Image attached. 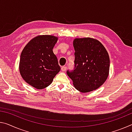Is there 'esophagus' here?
Segmentation results:
<instances>
[{
  "label": "esophagus",
  "mask_w": 132,
  "mask_h": 132,
  "mask_svg": "<svg viewBox=\"0 0 132 132\" xmlns=\"http://www.w3.org/2000/svg\"><path fill=\"white\" fill-rule=\"evenodd\" d=\"M67 69V67L66 66H62L61 68V70L63 71V72H64V71H65Z\"/></svg>",
  "instance_id": "34e87169"
}]
</instances>
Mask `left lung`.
<instances>
[{"label":"left lung","instance_id":"8db88e82","mask_svg":"<svg viewBox=\"0 0 132 132\" xmlns=\"http://www.w3.org/2000/svg\"><path fill=\"white\" fill-rule=\"evenodd\" d=\"M74 69L67 70L74 86L83 93L89 92L102 85L107 79L110 59L103 45L90 37L75 39Z\"/></svg>","mask_w":132,"mask_h":132}]
</instances>
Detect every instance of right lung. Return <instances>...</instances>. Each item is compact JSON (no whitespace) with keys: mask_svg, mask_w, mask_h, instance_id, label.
I'll list each match as a JSON object with an SVG mask.
<instances>
[{"mask_svg":"<svg viewBox=\"0 0 132 132\" xmlns=\"http://www.w3.org/2000/svg\"><path fill=\"white\" fill-rule=\"evenodd\" d=\"M57 41V37L51 35L36 36L27 44L21 53V76L26 83L37 89L51 85L60 70L57 58L53 52Z\"/></svg>","mask_w":132,"mask_h":132,"instance_id":"right-lung-1","label":"right lung"}]
</instances>
